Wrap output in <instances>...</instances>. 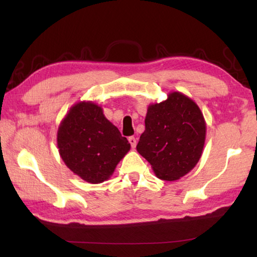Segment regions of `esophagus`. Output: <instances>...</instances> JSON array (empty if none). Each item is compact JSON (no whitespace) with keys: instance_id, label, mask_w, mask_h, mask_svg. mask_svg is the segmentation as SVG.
I'll use <instances>...</instances> for the list:
<instances>
[{"instance_id":"34e87169","label":"esophagus","mask_w":257,"mask_h":257,"mask_svg":"<svg viewBox=\"0 0 257 257\" xmlns=\"http://www.w3.org/2000/svg\"><path fill=\"white\" fill-rule=\"evenodd\" d=\"M128 141H129L130 145H132L133 149H135V147H136V144H137V141H136V138H135L134 136H130V137L128 138Z\"/></svg>"}]
</instances>
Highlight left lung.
I'll use <instances>...</instances> for the list:
<instances>
[{
    "instance_id": "8db88e82",
    "label": "left lung",
    "mask_w": 257,
    "mask_h": 257,
    "mask_svg": "<svg viewBox=\"0 0 257 257\" xmlns=\"http://www.w3.org/2000/svg\"><path fill=\"white\" fill-rule=\"evenodd\" d=\"M206 125L199 107L181 93L150 105L145 132L137 151L160 179L173 181L188 173L201 159Z\"/></svg>"
}]
</instances>
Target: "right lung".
Listing matches in <instances>:
<instances>
[{"label":"right lung","mask_w":257,"mask_h":257,"mask_svg":"<svg viewBox=\"0 0 257 257\" xmlns=\"http://www.w3.org/2000/svg\"><path fill=\"white\" fill-rule=\"evenodd\" d=\"M59 152L67 167L92 184L108 179L130 144L94 103L72 106L58 132Z\"/></svg>","instance_id":"add662e5"}]
</instances>
